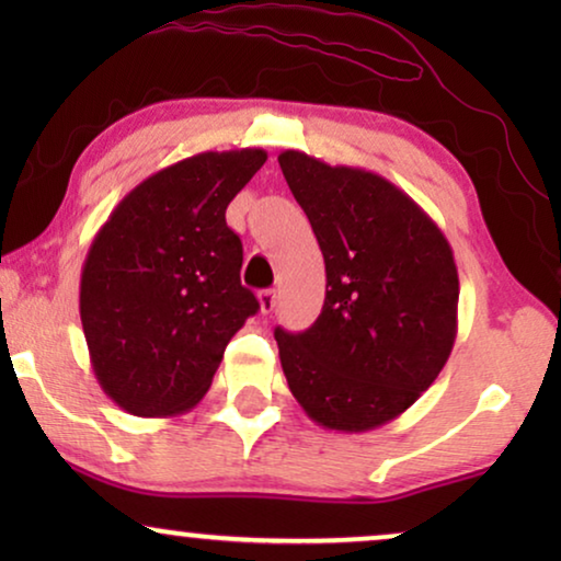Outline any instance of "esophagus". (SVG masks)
<instances>
[{
	"instance_id": "34e87169",
	"label": "esophagus",
	"mask_w": 561,
	"mask_h": 561,
	"mask_svg": "<svg viewBox=\"0 0 561 561\" xmlns=\"http://www.w3.org/2000/svg\"><path fill=\"white\" fill-rule=\"evenodd\" d=\"M275 290L273 288H267V290H260V296H257V301H260V311L263 313H271L273 309H275Z\"/></svg>"
}]
</instances>
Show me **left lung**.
<instances>
[{
    "label": "left lung",
    "instance_id": "obj_1",
    "mask_svg": "<svg viewBox=\"0 0 561 561\" xmlns=\"http://www.w3.org/2000/svg\"><path fill=\"white\" fill-rule=\"evenodd\" d=\"M327 265V298L301 334L275 329L290 393L306 416L342 434L401 416L447 365L459 278L436 221L382 175L278 156Z\"/></svg>",
    "mask_w": 561,
    "mask_h": 561
}]
</instances>
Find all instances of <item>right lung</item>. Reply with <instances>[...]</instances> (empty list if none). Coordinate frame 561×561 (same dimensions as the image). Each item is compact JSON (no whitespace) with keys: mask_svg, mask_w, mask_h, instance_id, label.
<instances>
[{"mask_svg":"<svg viewBox=\"0 0 561 561\" xmlns=\"http://www.w3.org/2000/svg\"><path fill=\"white\" fill-rule=\"evenodd\" d=\"M265 160L260 148L179 160L137 183L91 242L83 336L99 386L133 416L194 409L260 309L240 283L242 242L225 211Z\"/></svg>","mask_w":561,"mask_h":561,"instance_id":"obj_1","label":"right lung"}]
</instances>
